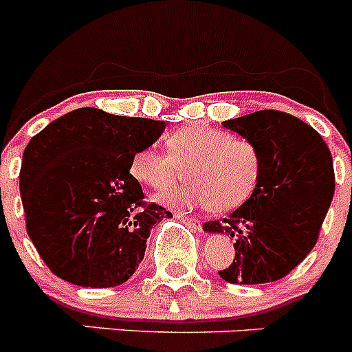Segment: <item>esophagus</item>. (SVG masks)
Returning a JSON list of instances; mask_svg holds the SVG:
<instances>
[{"mask_svg":"<svg viewBox=\"0 0 352 352\" xmlns=\"http://www.w3.org/2000/svg\"><path fill=\"white\" fill-rule=\"evenodd\" d=\"M174 217L179 220H183V222H186L190 227L197 229V231H201V227H203V222H201V220L192 219V217H188V214H185V213H174Z\"/></svg>","mask_w":352,"mask_h":352,"instance_id":"obj_1","label":"esophagus"}]
</instances>
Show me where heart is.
Segmentation results:
<instances>
[{
  "instance_id": "b5f03b06",
  "label": "heart",
  "mask_w": 352,
  "mask_h": 352,
  "mask_svg": "<svg viewBox=\"0 0 352 352\" xmlns=\"http://www.w3.org/2000/svg\"><path fill=\"white\" fill-rule=\"evenodd\" d=\"M169 153L148 146L130 162V173L139 183L164 190L188 169L185 185L158 195L167 206L210 208L227 213L245 204L261 176V153L254 141L214 126L190 125L167 138Z\"/></svg>"
}]
</instances>
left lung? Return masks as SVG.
Wrapping results in <instances>:
<instances>
[{"instance_id":"1","label":"left lung","mask_w":352,"mask_h":352,"mask_svg":"<svg viewBox=\"0 0 352 352\" xmlns=\"http://www.w3.org/2000/svg\"><path fill=\"white\" fill-rule=\"evenodd\" d=\"M257 144L261 176L247 203L204 231L234 239V259L219 275L229 284L280 280L309 256L335 194L331 153L319 132L282 111L223 121Z\"/></svg>"}]
</instances>
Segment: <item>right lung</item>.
<instances>
[{"instance_id":"1","label":"right lung","mask_w":352,"mask_h":352,"mask_svg":"<svg viewBox=\"0 0 352 352\" xmlns=\"http://www.w3.org/2000/svg\"><path fill=\"white\" fill-rule=\"evenodd\" d=\"M166 121L76 109L28 142L19 173L26 231L47 268L70 284L114 287L144 257L166 208L148 203L130 174Z\"/></svg>"}]
</instances>
